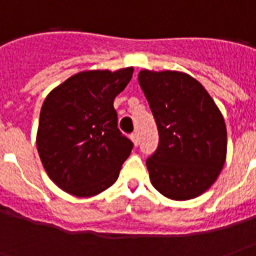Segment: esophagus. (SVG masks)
Masks as SVG:
<instances>
[{"mask_svg":"<svg viewBox=\"0 0 256 256\" xmlns=\"http://www.w3.org/2000/svg\"><path fill=\"white\" fill-rule=\"evenodd\" d=\"M130 138H132V141H133V144L137 146V145L140 144V137H138V133H133L132 136H130Z\"/></svg>","mask_w":256,"mask_h":256,"instance_id":"34e87169","label":"esophagus"}]
</instances>
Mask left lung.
<instances>
[{
    "mask_svg": "<svg viewBox=\"0 0 256 256\" xmlns=\"http://www.w3.org/2000/svg\"><path fill=\"white\" fill-rule=\"evenodd\" d=\"M155 118L159 145L146 159L154 188L172 200H189L216 181L226 160V124L203 84L180 71L138 74Z\"/></svg>",
    "mask_w": 256,
    "mask_h": 256,
    "instance_id": "obj_1",
    "label": "left lung"
}]
</instances>
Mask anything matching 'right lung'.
I'll list each match as a JSON object with an SVG mask.
<instances>
[{"instance_id": "1", "label": "right lung", "mask_w": 256, "mask_h": 256, "mask_svg": "<svg viewBox=\"0 0 256 256\" xmlns=\"http://www.w3.org/2000/svg\"><path fill=\"white\" fill-rule=\"evenodd\" d=\"M133 67L92 70L70 76L46 96L36 148L48 176L64 192L90 198L111 186L133 150L118 128L114 100Z\"/></svg>"}]
</instances>
